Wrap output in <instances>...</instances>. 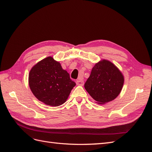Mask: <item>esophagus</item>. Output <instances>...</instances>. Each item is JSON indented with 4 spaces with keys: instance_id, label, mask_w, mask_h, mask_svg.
<instances>
[{
    "instance_id": "1",
    "label": "esophagus",
    "mask_w": 152,
    "mask_h": 152,
    "mask_svg": "<svg viewBox=\"0 0 152 152\" xmlns=\"http://www.w3.org/2000/svg\"><path fill=\"white\" fill-rule=\"evenodd\" d=\"M76 84H77V86H83L84 85V81L81 80V79H79V80H77Z\"/></svg>"
}]
</instances>
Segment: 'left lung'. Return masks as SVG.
I'll use <instances>...</instances> for the list:
<instances>
[{
  "label": "left lung",
  "instance_id": "1",
  "mask_svg": "<svg viewBox=\"0 0 152 152\" xmlns=\"http://www.w3.org/2000/svg\"><path fill=\"white\" fill-rule=\"evenodd\" d=\"M124 82L118 68L106 59L95 64L84 87L98 104H104L115 99L120 94Z\"/></svg>",
  "mask_w": 152,
  "mask_h": 152
}]
</instances>
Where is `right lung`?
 I'll return each instance as SVG.
<instances>
[{
  "label": "right lung",
  "instance_id": "right-lung-1",
  "mask_svg": "<svg viewBox=\"0 0 152 152\" xmlns=\"http://www.w3.org/2000/svg\"><path fill=\"white\" fill-rule=\"evenodd\" d=\"M28 82L32 93L40 102L52 107L65 103L75 86L61 64L49 56L32 67Z\"/></svg>",
  "mask_w": 152,
  "mask_h": 152
}]
</instances>
